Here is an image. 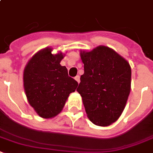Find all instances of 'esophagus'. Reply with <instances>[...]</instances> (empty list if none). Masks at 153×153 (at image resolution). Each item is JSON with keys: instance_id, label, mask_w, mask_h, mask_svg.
<instances>
[{"instance_id": "esophagus-1", "label": "esophagus", "mask_w": 153, "mask_h": 153, "mask_svg": "<svg viewBox=\"0 0 153 153\" xmlns=\"http://www.w3.org/2000/svg\"><path fill=\"white\" fill-rule=\"evenodd\" d=\"M74 79H75L77 81L78 84H79V76H76L75 78H74Z\"/></svg>"}]
</instances>
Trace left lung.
<instances>
[{
	"label": "left lung",
	"mask_w": 153,
	"mask_h": 153,
	"mask_svg": "<svg viewBox=\"0 0 153 153\" xmlns=\"http://www.w3.org/2000/svg\"><path fill=\"white\" fill-rule=\"evenodd\" d=\"M84 74L76 91L92 123L109 126L123 113L131 91L129 62L110 48L98 46L80 52Z\"/></svg>",
	"instance_id": "obj_1"
}]
</instances>
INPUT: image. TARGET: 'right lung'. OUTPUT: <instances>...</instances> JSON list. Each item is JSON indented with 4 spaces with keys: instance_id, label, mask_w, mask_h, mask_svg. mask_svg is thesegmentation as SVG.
Masks as SVG:
<instances>
[{
    "instance_id": "1",
    "label": "right lung",
    "mask_w": 153,
    "mask_h": 153,
    "mask_svg": "<svg viewBox=\"0 0 153 153\" xmlns=\"http://www.w3.org/2000/svg\"><path fill=\"white\" fill-rule=\"evenodd\" d=\"M46 48L36 53L26 64L23 85L27 100L42 118H52L65 105L69 94L75 91L78 83L69 76L67 69L60 62L63 54H51Z\"/></svg>"
}]
</instances>
